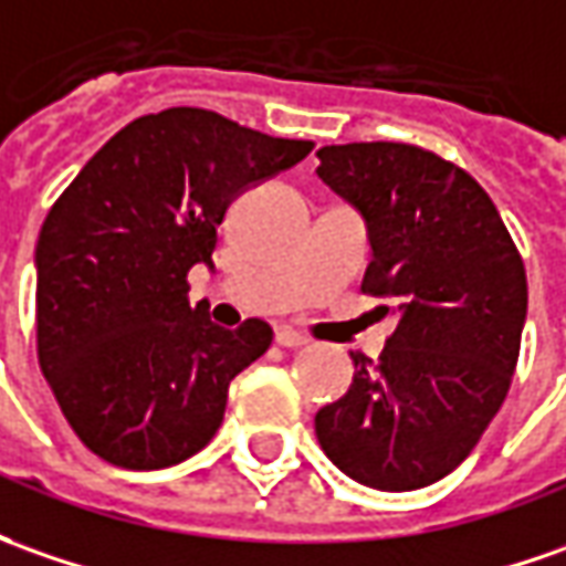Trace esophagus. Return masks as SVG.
<instances>
[{"label":"esophagus","instance_id":"obj_1","mask_svg":"<svg viewBox=\"0 0 566 566\" xmlns=\"http://www.w3.org/2000/svg\"><path fill=\"white\" fill-rule=\"evenodd\" d=\"M275 340H279V347H287V349H300L310 344V337H306V334H300L297 328H287V325H282V328L275 332Z\"/></svg>","mask_w":566,"mask_h":566}]
</instances>
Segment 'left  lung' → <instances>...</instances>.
Returning a JSON list of instances; mask_svg holds the SVG:
<instances>
[{"instance_id":"obj_1","label":"left lung","mask_w":566,"mask_h":566,"mask_svg":"<svg viewBox=\"0 0 566 566\" xmlns=\"http://www.w3.org/2000/svg\"><path fill=\"white\" fill-rule=\"evenodd\" d=\"M318 179L363 213V294L399 325L375 365L315 412L325 455L356 483L409 493L471 455L509 396L526 318V269L471 172L406 142L318 151Z\"/></svg>"}]
</instances>
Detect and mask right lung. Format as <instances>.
Returning a JSON list of instances; mask_svg holds the SVG:
<instances>
[{"label": "right lung", "instance_id": "right-lung-1", "mask_svg": "<svg viewBox=\"0 0 566 566\" xmlns=\"http://www.w3.org/2000/svg\"><path fill=\"white\" fill-rule=\"evenodd\" d=\"M275 138L203 107L126 123L52 203L36 241V356L73 433L98 459L157 471L213 440L229 384L272 344L188 303L217 226L248 186L294 167Z\"/></svg>", "mask_w": 566, "mask_h": 566}]
</instances>
